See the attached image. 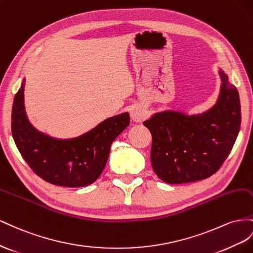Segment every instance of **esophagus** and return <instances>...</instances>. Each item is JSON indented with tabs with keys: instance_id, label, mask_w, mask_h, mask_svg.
Listing matches in <instances>:
<instances>
[{
	"instance_id": "esophagus-1",
	"label": "esophagus",
	"mask_w": 253,
	"mask_h": 253,
	"mask_svg": "<svg viewBox=\"0 0 253 253\" xmlns=\"http://www.w3.org/2000/svg\"><path fill=\"white\" fill-rule=\"evenodd\" d=\"M131 120L135 123H141L144 119L146 118V113L141 107H134L130 112Z\"/></svg>"
}]
</instances>
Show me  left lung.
<instances>
[{"label":"left lung","instance_id":"left-lung-1","mask_svg":"<svg viewBox=\"0 0 253 253\" xmlns=\"http://www.w3.org/2000/svg\"><path fill=\"white\" fill-rule=\"evenodd\" d=\"M220 95L212 109L187 117L165 111L144 122L153 136L150 160L164 182L179 184L209 178L232 150L241 127V103L236 86L220 72Z\"/></svg>","mask_w":253,"mask_h":253}]
</instances>
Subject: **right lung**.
I'll return each instance as SVG.
<instances>
[{
	"mask_svg": "<svg viewBox=\"0 0 253 253\" xmlns=\"http://www.w3.org/2000/svg\"><path fill=\"white\" fill-rule=\"evenodd\" d=\"M23 88L24 84L13 98L11 132L28 167L55 185L81 187L94 182L106 167L112 142L130 123L129 114L107 119L79 138L54 140L38 132L27 121Z\"/></svg>",
	"mask_w": 253,
	"mask_h": 253,
	"instance_id": "add662e5",
	"label": "right lung"
}]
</instances>
